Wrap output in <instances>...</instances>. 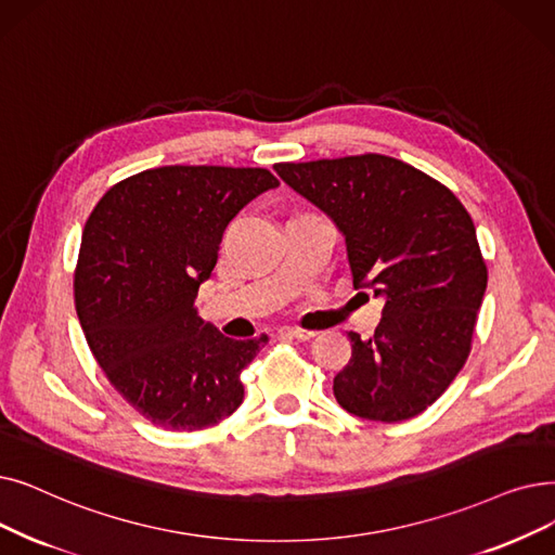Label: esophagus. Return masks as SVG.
<instances>
[{
  "label": "esophagus",
  "mask_w": 555,
  "mask_h": 555,
  "mask_svg": "<svg viewBox=\"0 0 555 555\" xmlns=\"http://www.w3.org/2000/svg\"><path fill=\"white\" fill-rule=\"evenodd\" d=\"M279 333L283 337H293V340H299V343H306V340H310V337H315V333L312 331L297 328V326H283V328H279Z\"/></svg>",
  "instance_id": "esophagus-1"
}]
</instances>
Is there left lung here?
<instances>
[{"instance_id":"8db88e82","label":"left lung","mask_w":555,"mask_h":555,"mask_svg":"<svg viewBox=\"0 0 555 555\" xmlns=\"http://www.w3.org/2000/svg\"><path fill=\"white\" fill-rule=\"evenodd\" d=\"M274 170L343 233L356 291L383 299L370 340L349 331L337 403L385 424L424 413L463 370L488 287L469 212L436 179L380 154Z\"/></svg>"}]
</instances>
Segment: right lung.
<instances>
[{
    "label": "right lung",
    "mask_w": 555,
    "mask_h": 555,
    "mask_svg": "<svg viewBox=\"0 0 555 555\" xmlns=\"http://www.w3.org/2000/svg\"><path fill=\"white\" fill-rule=\"evenodd\" d=\"M279 181L262 167L167 165L113 185L86 222L75 301L92 356L135 411L199 430L243 403L268 335L231 340L195 299L227 224Z\"/></svg>",
    "instance_id": "obj_1"
}]
</instances>
